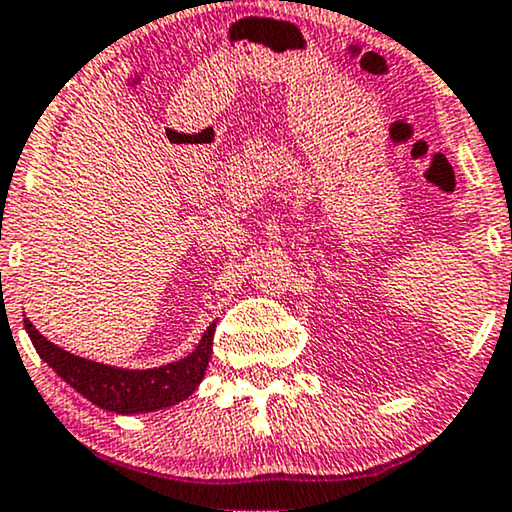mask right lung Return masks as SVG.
Returning <instances> with one entry per match:
<instances>
[{"instance_id": "add662e5", "label": "right lung", "mask_w": 512, "mask_h": 512, "mask_svg": "<svg viewBox=\"0 0 512 512\" xmlns=\"http://www.w3.org/2000/svg\"><path fill=\"white\" fill-rule=\"evenodd\" d=\"M35 350L66 384L73 386L97 408L116 412V415H135V412H155L181 403L193 396L197 384L205 379L209 357H212L214 326L202 334L193 353L181 360L155 369H121L102 362L85 360L54 346L45 336L23 319Z\"/></svg>"}]
</instances>
